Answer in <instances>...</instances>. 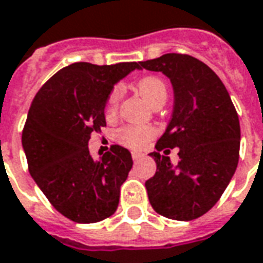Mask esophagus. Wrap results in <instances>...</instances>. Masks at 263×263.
Instances as JSON below:
<instances>
[{"mask_svg":"<svg viewBox=\"0 0 263 263\" xmlns=\"http://www.w3.org/2000/svg\"><path fill=\"white\" fill-rule=\"evenodd\" d=\"M132 157H133V160H135V162H137V160L143 159L144 155H143V153H139V152H132Z\"/></svg>","mask_w":263,"mask_h":263,"instance_id":"obj_1","label":"esophagus"}]
</instances>
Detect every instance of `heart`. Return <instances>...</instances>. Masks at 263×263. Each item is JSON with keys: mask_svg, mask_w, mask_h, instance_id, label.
<instances>
[{"mask_svg": "<svg viewBox=\"0 0 263 263\" xmlns=\"http://www.w3.org/2000/svg\"><path fill=\"white\" fill-rule=\"evenodd\" d=\"M137 88H139V93L142 94L152 106L160 104V103L164 104L166 97H167V87L162 79L155 77V76L144 77L139 81ZM120 97L121 88L119 86L114 87L111 93L108 94L106 107H104V113H106L107 119H113L117 113ZM153 136H155V130L152 127H147V126H123L117 132L119 142L123 143L124 146L133 147V149L142 147L143 144L149 142Z\"/></svg>", "mask_w": 263, "mask_h": 263, "instance_id": "1", "label": "heart"}]
</instances>
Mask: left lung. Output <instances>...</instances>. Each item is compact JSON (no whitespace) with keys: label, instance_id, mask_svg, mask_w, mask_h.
I'll return each mask as SVG.
<instances>
[{"label":"left lung","instance_id":"obj_1","mask_svg":"<svg viewBox=\"0 0 263 263\" xmlns=\"http://www.w3.org/2000/svg\"><path fill=\"white\" fill-rule=\"evenodd\" d=\"M143 68L162 71L175 93L172 119L150 153L157 166L146 182L150 204L173 220L200 218L216 204L238 167V113L216 73L192 55L170 52L142 61ZM175 147L181 159L176 166L164 149Z\"/></svg>","mask_w":263,"mask_h":263}]
</instances>
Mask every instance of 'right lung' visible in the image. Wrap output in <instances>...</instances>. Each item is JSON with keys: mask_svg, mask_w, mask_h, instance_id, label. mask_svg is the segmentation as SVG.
<instances>
[{"mask_svg": "<svg viewBox=\"0 0 263 263\" xmlns=\"http://www.w3.org/2000/svg\"><path fill=\"white\" fill-rule=\"evenodd\" d=\"M133 70H140V63L70 64L38 90L28 110L23 149L30 175L50 203L73 222H100L119 206L132 155L113 144L96 160L88 140L106 126L104 107L114 84Z\"/></svg>", "mask_w": 263, "mask_h": 263, "instance_id": "add662e5", "label": "right lung"}]
</instances>
